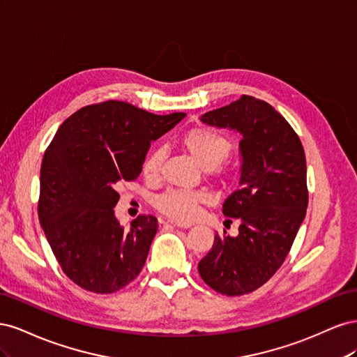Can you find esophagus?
Returning <instances> with one entry per match:
<instances>
[{"label":"esophagus","mask_w":357,"mask_h":357,"mask_svg":"<svg viewBox=\"0 0 357 357\" xmlns=\"http://www.w3.org/2000/svg\"><path fill=\"white\" fill-rule=\"evenodd\" d=\"M168 223H169V225H174V226H177V228H181V229L190 228L189 223H180V222H172V220H168Z\"/></svg>","instance_id":"34e87169"}]
</instances>
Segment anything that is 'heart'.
<instances>
[{
	"label": "heart",
	"mask_w": 357,
	"mask_h": 357,
	"mask_svg": "<svg viewBox=\"0 0 357 357\" xmlns=\"http://www.w3.org/2000/svg\"><path fill=\"white\" fill-rule=\"evenodd\" d=\"M183 150L197 162L204 171H213L228 159L232 143L211 128H193L181 137ZM165 152L160 147L152 149L143 162V176L155 181L160 176ZM208 201L204 192L167 190L155 198V207L167 218L177 222H190L198 215L199 207Z\"/></svg>",
	"instance_id": "b5f03b06"
}]
</instances>
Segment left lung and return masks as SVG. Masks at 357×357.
I'll return each mask as SVG.
<instances>
[{"mask_svg":"<svg viewBox=\"0 0 357 357\" xmlns=\"http://www.w3.org/2000/svg\"><path fill=\"white\" fill-rule=\"evenodd\" d=\"M199 119L241 135V167L238 189L223 202L226 218L240 220L238 235L215 234L198 271L222 295L250 294L282 266L305 219L304 147L286 119L253 96L243 95Z\"/></svg>","mask_w":357,"mask_h":357,"instance_id":"1","label":"left lung"}]
</instances>
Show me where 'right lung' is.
<instances>
[{"mask_svg":"<svg viewBox=\"0 0 357 357\" xmlns=\"http://www.w3.org/2000/svg\"><path fill=\"white\" fill-rule=\"evenodd\" d=\"M185 116L105 101L59 126L43 156L38 218L62 271L77 286L113 294L142 273L158 220L138 215L125 229L114 214L116 188L139 176L150 143Z\"/></svg>","mask_w":357,"mask_h":357,"instance_id":"1","label":"right lung"}]
</instances>
